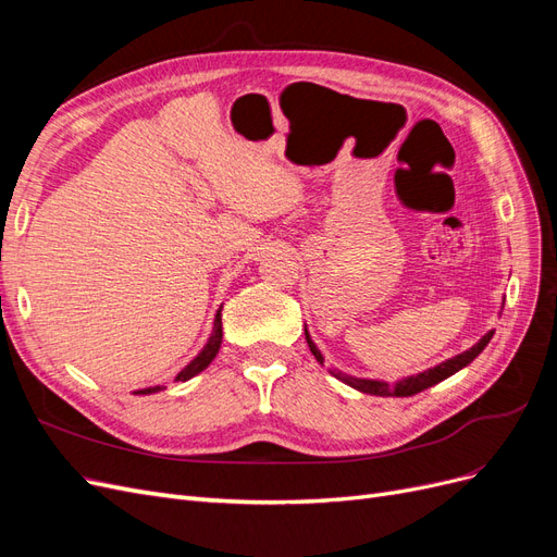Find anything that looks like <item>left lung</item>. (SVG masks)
Masks as SVG:
<instances>
[{
	"instance_id": "1",
	"label": "left lung",
	"mask_w": 557,
	"mask_h": 557,
	"mask_svg": "<svg viewBox=\"0 0 557 557\" xmlns=\"http://www.w3.org/2000/svg\"><path fill=\"white\" fill-rule=\"evenodd\" d=\"M305 334H307V344H309V348H311V352H313V358H315L318 362H323V356H320V350H318L315 344L311 342V336H309L307 330H305ZM493 334H495V332H487L479 344H474L469 350L460 352V356H455V358H450V360H446V362H442V364H436V367L428 369V372H423V374H416V376L404 379V381H399V383H395V385L383 383V381H369V379H352V376H348V374H344V372H332V374H334L336 379H339V381H344L346 385L356 387V391L367 393V395H379V397H409V395H416V393H423L425 387L436 385L440 381L453 376L455 372H460L462 367H467V364H469L471 360H474V358L479 356V352L487 346V342L493 339Z\"/></svg>"
}]
</instances>
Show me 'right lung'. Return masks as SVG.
<instances>
[{
  "instance_id": "obj_1",
  "label": "right lung",
  "mask_w": 557,
  "mask_h": 557,
  "mask_svg": "<svg viewBox=\"0 0 557 557\" xmlns=\"http://www.w3.org/2000/svg\"><path fill=\"white\" fill-rule=\"evenodd\" d=\"M221 342H223V320H221V311L215 313V323H213V334H211V339H209V344L205 346V350L199 352V356L183 369V372L176 376V381H188V379H193V376H197L201 369H207L209 364H211V360L215 358V352H218V348H221ZM158 391H162V385H156V387H144V391H139V395H148V393H158Z\"/></svg>"
}]
</instances>
